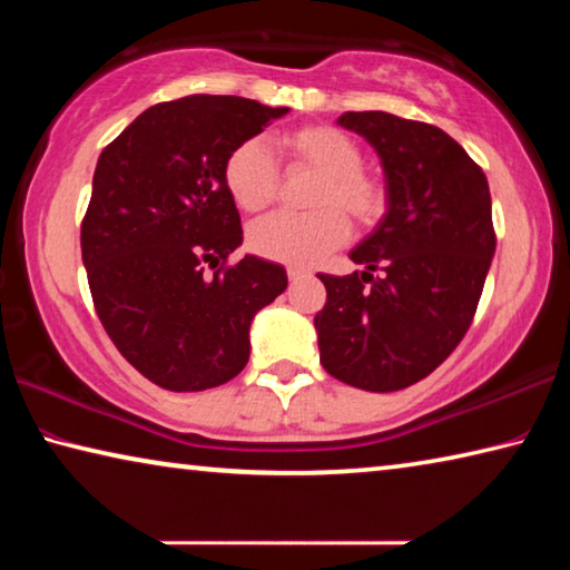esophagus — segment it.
<instances>
[{"mask_svg":"<svg viewBox=\"0 0 570 570\" xmlns=\"http://www.w3.org/2000/svg\"><path fill=\"white\" fill-rule=\"evenodd\" d=\"M288 282L292 284H296V282H302V278H306L308 276V272L306 268H298V266H288Z\"/></svg>","mask_w":570,"mask_h":570,"instance_id":"34e87169","label":"esophagus"}]
</instances>
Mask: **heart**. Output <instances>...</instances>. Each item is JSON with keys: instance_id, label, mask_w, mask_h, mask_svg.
Returning a JSON list of instances; mask_svg holds the SVG:
<instances>
[{"instance_id": "b5f03b06", "label": "heart", "mask_w": 570, "mask_h": 570, "mask_svg": "<svg viewBox=\"0 0 570 570\" xmlns=\"http://www.w3.org/2000/svg\"><path fill=\"white\" fill-rule=\"evenodd\" d=\"M284 173H314L306 206L312 214H274L248 228V248L256 256L286 266H314L350 238V220L370 230L387 216L392 196L387 180L366 170L364 153L352 135L332 125H298L276 135ZM224 186L246 214L274 206L282 190V170L262 140L248 138L224 160Z\"/></svg>"}]
</instances>
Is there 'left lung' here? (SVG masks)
Listing matches in <instances>:
<instances>
[{
    "instance_id": "obj_1",
    "label": "left lung",
    "mask_w": 570,
    "mask_h": 570,
    "mask_svg": "<svg viewBox=\"0 0 570 570\" xmlns=\"http://www.w3.org/2000/svg\"><path fill=\"white\" fill-rule=\"evenodd\" d=\"M340 122L380 153L392 204L352 250L366 272L316 274L326 286L314 316L320 360L352 387L397 392L435 372L475 320L495 254L490 188L435 125L380 110L344 112Z\"/></svg>"
}]
</instances>
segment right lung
I'll list each match as a JSON object with an SVG mask.
<instances>
[{
    "mask_svg": "<svg viewBox=\"0 0 570 570\" xmlns=\"http://www.w3.org/2000/svg\"><path fill=\"white\" fill-rule=\"evenodd\" d=\"M288 108L188 95L138 115L100 153L80 226L105 332L170 392L218 387L248 362V326L286 288L264 258L228 264L244 240L224 160Z\"/></svg>",
    "mask_w": 570,
    "mask_h": 570,
    "instance_id": "1",
    "label": "right lung"
}]
</instances>
